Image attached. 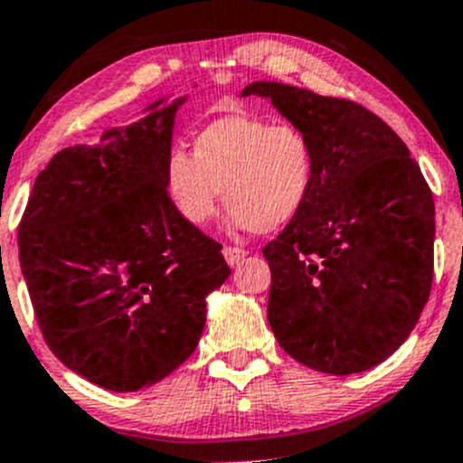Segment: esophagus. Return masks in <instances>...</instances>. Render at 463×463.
I'll use <instances>...</instances> for the list:
<instances>
[{
  "label": "esophagus",
  "mask_w": 463,
  "mask_h": 463,
  "mask_svg": "<svg viewBox=\"0 0 463 463\" xmlns=\"http://www.w3.org/2000/svg\"><path fill=\"white\" fill-rule=\"evenodd\" d=\"M246 254L248 252L243 248H237V246H226L224 248V259H226L228 265H237L243 257H246Z\"/></svg>",
  "instance_id": "1"
}]
</instances>
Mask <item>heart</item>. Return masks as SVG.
I'll list each match as a JSON object with an SVG mask.
<instances>
[{
    "label": "heart",
    "instance_id": "1",
    "mask_svg": "<svg viewBox=\"0 0 463 463\" xmlns=\"http://www.w3.org/2000/svg\"><path fill=\"white\" fill-rule=\"evenodd\" d=\"M313 176L316 152L305 132L250 115L209 121L191 139V156L174 150L165 163L169 202L187 224L213 220L224 195L231 224L257 232L289 224L309 200Z\"/></svg>",
    "mask_w": 463,
    "mask_h": 463
}]
</instances>
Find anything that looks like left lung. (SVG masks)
<instances>
[{
    "mask_svg": "<svg viewBox=\"0 0 463 463\" xmlns=\"http://www.w3.org/2000/svg\"><path fill=\"white\" fill-rule=\"evenodd\" d=\"M309 137V200L263 248L272 269L268 322L307 368L354 374L409 337L431 294L435 206L407 146L350 99L252 82Z\"/></svg>",
    "mask_w": 463,
    "mask_h": 463,
    "instance_id": "8db88e82",
    "label": "left lung"
}]
</instances>
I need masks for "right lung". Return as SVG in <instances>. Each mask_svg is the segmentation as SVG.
Masks as SVG:
<instances>
[{"label":"right lung","mask_w":463,"mask_h":463,"mask_svg":"<svg viewBox=\"0 0 463 463\" xmlns=\"http://www.w3.org/2000/svg\"><path fill=\"white\" fill-rule=\"evenodd\" d=\"M183 102L158 99L99 146L58 152L21 217V272L47 346L104 390H143L187 361L206 296L231 276L220 243L187 224L165 189Z\"/></svg>","instance_id":"obj_1"}]
</instances>
